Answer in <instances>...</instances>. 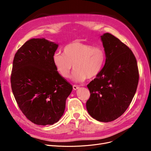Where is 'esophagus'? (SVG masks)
I'll return each mask as SVG.
<instances>
[{
    "instance_id": "esophagus-1",
    "label": "esophagus",
    "mask_w": 151,
    "mask_h": 151,
    "mask_svg": "<svg viewBox=\"0 0 151 151\" xmlns=\"http://www.w3.org/2000/svg\"><path fill=\"white\" fill-rule=\"evenodd\" d=\"M73 89L75 91H76V90H77V89H78L79 88H80V87H79L78 86H76V85H73Z\"/></svg>"
}]
</instances>
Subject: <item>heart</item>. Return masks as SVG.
Masks as SVG:
<instances>
[{"label":"heart","mask_w":151,"mask_h":151,"mask_svg":"<svg viewBox=\"0 0 151 151\" xmlns=\"http://www.w3.org/2000/svg\"><path fill=\"white\" fill-rule=\"evenodd\" d=\"M105 62L106 54L102 49L78 42L68 44L63 47V54L55 53L52 56L53 64L63 78L70 77L73 65V80L76 82L96 78Z\"/></svg>","instance_id":"b5f03b06"}]
</instances>
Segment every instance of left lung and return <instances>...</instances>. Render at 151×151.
<instances>
[{"label": "left lung", "instance_id": "left-lung-1", "mask_svg": "<svg viewBox=\"0 0 151 151\" xmlns=\"http://www.w3.org/2000/svg\"><path fill=\"white\" fill-rule=\"evenodd\" d=\"M100 38L106 62L99 75L87 86L91 96L86 108L95 119L108 122L129 106L137 91L139 72L136 58L127 46L109 33Z\"/></svg>", "mask_w": 151, "mask_h": 151}]
</instances>
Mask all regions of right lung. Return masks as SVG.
<instances>
[{"instance_id":"add662e5","label":"right lung","mask_w":151,"mask_h":151,"mask_svg":"<svg viewBox=\"0 0 151 151\" xmlns=\"http://www.w3.org/2000/svg\"><path fill=\"white\" fill-rule=\"evenodd\" d=\"M58 44L32 38L14 55L12 89L18 106L37 125H52L63 116L73 87L58 72L52 56Z\"/></svg>"}]
</instances>
